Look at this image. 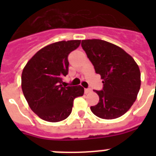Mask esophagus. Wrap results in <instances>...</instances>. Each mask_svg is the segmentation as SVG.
Instances as JSON below:
<instances>
[{
	"label": "esophagus",
	"instance_id": "34e87169",
	"mask_svg": "<svg viewBox=\"0 0 156 156\" xmlns=\"http://www.w3.org/2000/svg\"><path fill=\"white\" fill-rule=\"evenodd\" d=\"M85 94H88V93L91 92V89H90V88H87V89H85Z\"/></svg>",
	"mask_w": 156,
	"mask_h": 156
}]
</instances>
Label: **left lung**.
I'll list each match as a JSON object with an SVG mask.
<instances>
[{
	"instance_id": "8db88e82",
	"label": "left lung",
	"mask_w": 156,
	"mask_h": 156,
	"mask_svg": "<svg viewBox=\"0 0 156 156\" xmlns=\"http://www.w3.org/2000/svg\"><path fill=\"white\" fill-rule=\"evenodd\" d=\"M82 47L103 79L102 90H95L100 100L90 107L102 119L120 117L130 108L141 87L139 67L121 48L102 40H84Z\"/></svg>"
}]
</instances>
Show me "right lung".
<instances>
[{
  "label": "right lung",
  "instance_id": "obj_1",
  "mask_svg": "<svg viewBox=\"0 0 156 156\" xmlns=\"http://www.w3.org/2000/svg\"><path fill=\"white\" fill-rule=\"evenodd\" d=\"M81 40L59 41L39 50L22 73V90L30 109L43 120L58 122L72 112L73 100L84 94L82 86L66 87L68 56Z\"/></svg>",
  "mask_w": 156,
  "mask_h": 156
}]
</instances>
